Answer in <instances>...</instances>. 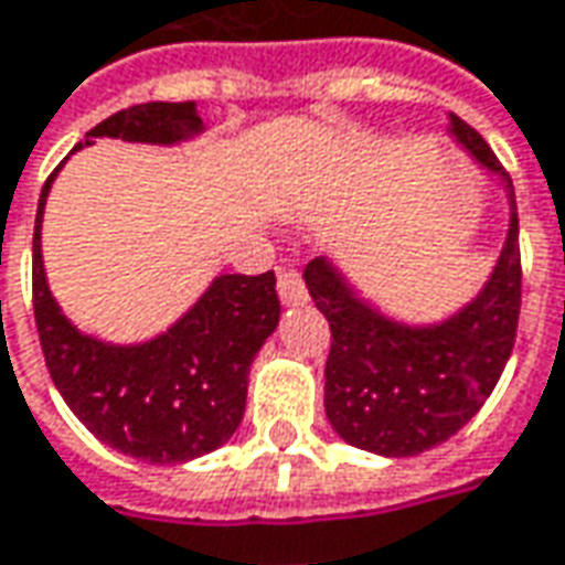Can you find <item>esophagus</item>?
Wrapping results in <instances>:
<instances>
[{"instance_id": "obj_1", "label": "esophagus", "mask_w": 565, "mask_h": 565, "mask_svg": "<svg viewBox=\"0 0 565 565\" xmlns=\"http://www.w3.org/2000/svg\"><path fill=\"white\" fill-rule=\"evenodd\" d=\"M276 291H279V301L286 308H295V305H305L308 301V289H305V279H301L298 270H282L279 282H276Z\"/></svg>"}]
</instances>
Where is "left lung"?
I'll return each mask as SVG.
<instances>
[{
    "label": "left lung",
    "mask_w": 565,
    "mask_h": 565,
    "mask_svg": "<svg viewBox=\"0 0 565 565\" xmlns=\"http://www.w3.org/2000/svg\"><path fill=\"white\" fill-rule=\"evenodd\" d=\"M448 132L469 158L498 177L510 204L507 238L486 286L435 323H404L366 301L332 257L305 267L310 298L329 320L323 404L332 429L354 448L414 457L460 433L501 380L520 323V217L513 183L467 120Z\"/></svg>",
    "instance_id": "obj_1"
}]
</instances>
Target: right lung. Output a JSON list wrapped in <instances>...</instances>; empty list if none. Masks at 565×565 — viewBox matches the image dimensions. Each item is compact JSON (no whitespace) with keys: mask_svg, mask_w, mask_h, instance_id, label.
<instances>
[{"mask_svg":"<svg viewBox=\"0 0 565 565\" xmlns=\"http://www.w3.org/2000/svg\"><path fill=\"white\" fill-rule=\"evenodd\" d=\"M202 132L195 102H146L102 120L77 149L102 136L180 146ZM62 168L45 180L33 226V313L55 388L98 441L127 457L164 467L217 450L242 423L252 363L279 323L276 276H214L177 323L146 342L79 332L43 267L45 199Z\"/></svg>","mask_w":565,"mask_h":565,"instance_id":"add662e5","label":"right lung"}]
</instances>
